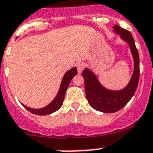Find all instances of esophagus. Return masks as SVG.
<instances>
[{
  "label": "esophagus",
  "mask_w": 153,
  "mask_h": 153,
  "mask_svg": "<svg viewBox=\"0 0 153 153\" xmlns=\"http://www.w3.org/2000/svg\"><path fill=\"white\" fill-rule=\"evenodd\" d=\"M76 67H77V70H78V72L80 74V73L82 72V71L84 70V65H83L82 63H78L76 65Z\"/></svg>",
  "instance_id": "34e87169"
}]
</instances>
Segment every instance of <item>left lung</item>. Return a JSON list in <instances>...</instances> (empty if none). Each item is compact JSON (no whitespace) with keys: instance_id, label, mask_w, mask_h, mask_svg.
I'll return each instance as SVG.
<instances>
[{"instance_id":"1","label":"left lung","mask_w":153,"mask_h":153,"mask_svg":"<svg viewBox=\"0 0 153 153\" xmlns=\"http://www.w3.org/2000/svg\"><path fill=\"white\" fill-rule=\"evenodd\" d=\"M114 30L129 44L134 58V70L129 84L120 91H111L103 88L96 75L88 69L85 68L82 76L88 102L92 108L103 113H114L122 109L134 96L139 81V55L131 33L119 25H114Z\"/></svg>"}]
</instances>
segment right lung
<instances>
[{
	"instance_id": "1",
	"label": "right lung",
	"mask_w": 153,
	"mask_h": 153,
	"mask_svg": "<svg viewBox=\"0 0 153 153\" xmlns=\"http://www.w3.org/2000/svg\"><path fill=\"white\" fill-rule=\"evenodd\" d=\"M77 73H78V71H77V69L75 67L71 69V70H69L68 72L65 73V76H64L62 79V82H61V88H60V90H59L57 96L55 97L54 100L48 106H47L44 108L39 109V110L31 109L23 105L24 107L26 110H29V112L36 114V115H48V114H51L52 113L55 112L56 110H58L62 106L64 100H65V93H66L67 88H68L69 85V83L71 82V81L73 79V77L74 75H76Z\"/></svg>"
}]
</instances>
